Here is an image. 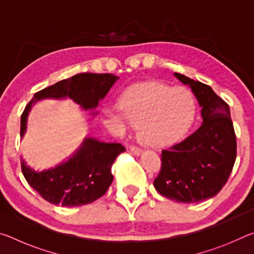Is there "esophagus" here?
<instances>
[{"mask_svg":"<svg viewBox=\"0 0 254 254\" xmlns=\"http://www.w3.org/2000/svg\"><path fill=\"white\" fill-rule=\"evenodd\" d=\"M130 150H131V152L134 154H140L141 152H142V150H141L139 147H136V145H131Z\"/></svg>","mask_w":254,"mask_h":254,"instance_id":"34e87169","label":"esophagus"}]
</instances>
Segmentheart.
<instances>
[{
	"instance_id": "heart-1",
	"label": "heart",
	"mask_w": 254,
	"mask_h": 254,
	"mask_svg": "<svg viewBox=\"0 0 254 254\" xmlns=\"http://www.w3.org/2000/svg\"><path fill=\"white\" fill-rule=\"evenodd\" d=\"M127 122L139 127V139L149 147L161 148L173 144L186 134L196 114L195 97L188 88L160 81H147L128 87L118 102ZM109 118L121 121L115 112Z\"/></svg>"
}]
</instances>
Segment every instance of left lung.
Returning <instances> with one entry per match:
<instances>
[{"label":"left lung","mask_w":254,"mask_h":254,"mask_svg":"<svg viewBox=\"0 0 254 254\" xmlns=\"http://www.w3.org/2000/svg\"><path fill=\"white\" fill-rule=\"evenodd\" d=\"M190 86L201 107L203 124L182 142L161 152L153 186L178 203H199L225 186L236 159V136L230 106L208 85L175 72Z\"/></svg>","instance_id":"left-lung-1"}]
</instances>
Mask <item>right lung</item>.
Masks as SVG:
<instances>
[{
	"mask_svg": "<svg viewBox=\"0 0 254 254\" xmlns=\"http://www.w3.org/2000/svg\"><path fill=\"white\" fill-rule=\"evenodd\" d=\"M118 78L113 74L84 72L37 92L21 115V136L27 128L33 103L42 98L70 97L85 110L95 109ZM123 151L126 148L121 143L100 142L88 137L69 160L56 168L38 173L21 160V169L28 184L42 198L54 205L75 207L91 204L105 194L113 182L112 165Z\"/></svg>",
	"mask_w": 254,
	"mask_h": 254,
	"instance_id": "right-lung-1",
	"label": "right lung"
}]
</instances>
